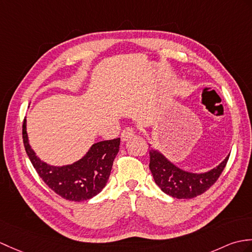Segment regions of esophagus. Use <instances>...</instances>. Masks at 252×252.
Masks as SVG:
<instances>
[{"label":"esophagus","mask_w":252,"mask_h":252,"mask_svg":"<svg viewBox=\"0 0 252 252\" xmlns=\"http://www.w3.org/2000/svg\"><path fill=\"white\" fill-rule=\"evenodd\" d=\"M134 134H135V131H134L133 127H131V126L126 127L125 130L122 131V133H121L122 142H126V140L132 138L134 136Z\"/></svg>","instance_id":"1"}]
</instances>
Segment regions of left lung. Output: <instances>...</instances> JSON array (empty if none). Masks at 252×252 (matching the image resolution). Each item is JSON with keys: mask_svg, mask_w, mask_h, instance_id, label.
I'll return each mask as SVG.
<instances>
[{"mask_svg": "<svg viewBox=\"0 0 252 252\" xmlns=\"http://www.w3.org/2000/svg\"><path fill=\"white\" fill-rule=\"evenodd\" d=\"M149 168L156 184L163 192L176 198H192L207 191L219 178L230 157L227 156L218 166L210 171L197 174L179 168L159 150L153 148L149 151Z\"/></svg>", "mask_w": 252, "mask_h": 252, "instance_id": "8db88e82", "label": "left lung"}]
</instances>
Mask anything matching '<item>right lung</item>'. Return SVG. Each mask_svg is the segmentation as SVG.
<instances>
[{
  "label": "right lung",
  "instance_id": "add662e5",
  "mask_svg": "<svg viewBox=\"0 0 252 252\" xmlns=\"http://www.w3.org/2000/svg\"><path fill=\"white\" fill-rule=\"evenodd\" d=\"M22 138L27 155L39 177L49 188L68 201L81 202L95 196L107 184L120 138L93 144L88 153L73 164L55 166L43 162L29 144L27 120L22 126Z\"/></svg>",
  "mask_w": 252,
  "mask_h": 252
}]
</instances>
